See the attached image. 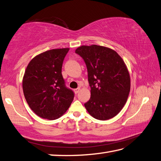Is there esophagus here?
Listing matches in <instances>:
<instances>
[{"mask_svg": "<svg viewBox=\"0 0 161 161\" xmlns=\"http://www.w3.org/2000/svg\"><path fill=\"white\" fill-rule=\"evenodd\" d=\"M80 89H80V87H79V88H77V89H75V90H74V91H75V93H76V94H77V93H79V92H80Z\"/></svg>", "mask_w": 161, "mask_h": 161, "instance_id": "1", "label": "esophagus"}]
</instances>
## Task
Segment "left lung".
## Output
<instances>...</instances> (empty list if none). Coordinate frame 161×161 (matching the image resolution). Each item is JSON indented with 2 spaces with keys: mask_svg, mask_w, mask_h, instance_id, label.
I'll return each instance as SVG.
<instances>
[{
  "mask_svg": "<svg viewBox=\"0 0 161 161\" xmlns=\"http://www.w3.org/2000/svg\"><path fill=\"white\" fill-rule=\"evenodd\" d=\"M75 53L84 59L91 87L90 100L84 104L93 118L105 121L120 112L130 90V78L124 60L108 47L82 45Z\"/></svg>",
  "mask_w": 161,
  "mask_h": 161,
  "instance_id": "1",
  "label": "left lung"
}]
</instances>
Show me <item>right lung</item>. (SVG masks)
<instances>
[{
    "label": "right lung",
    "instance_id": "right-lung-1",
    "mask_svg": "<svg viewBox=\"0 0 161 161\" xmlns=\"http://www.w3.org/2000/svg\"><path fill=\"white\" fill-rule=\"evenodd\" d=\"M69 48L48 50L31 60L22 81L24 97L38 116L55 120L64 114L74 99L65 86L61 70Z\"/></svg>",
    "mask_w": 161,
    "mask_h": 161
}]
</instances>
